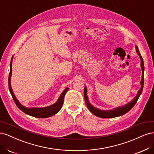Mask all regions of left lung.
Segmentation results:
<instances>
[{"mask_svg":"<svg viewBox=\"0 0 154 154\" xmlns=\"http://www.w3.org/2000/svg\"><path fill=\"white\" fill-rule=\"evenodd\" d=\"M136 52L137 54L139 56L141 59V67L142 69V78H141V88L137 92V95L135 96L133 100L130 101L128 103H127L126 105H124L123 106H120L118 107H116V108H114L113 109L111 110H101L100 109H97L96 107H94L88 101V98L87 96V89L86 86H85L84 88V98L85 101V103L87 105V108L91 112L95 115L97 117L101 118H116V117H118V116H123L125 114H126L129 110H131L133 106L135 105L137 103V101L139 99V96L141 94L143 89V85H144V62H143V59L141 57V55L139 53V51L138 49L137 46L136 45Z\"/></svg>","mask_w":154,"mask_h":154,"instance_id":"left-lung-1","label":"left lung"}]
</instances>
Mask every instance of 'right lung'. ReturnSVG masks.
Returning <instances> with one entry per match:
<instances>
[{"label":"right lung","mask_w":154,"mask_h":154,"mask_svg":"<svg viewBox=\"0 0 154 154\" xmlns=\"http://www.w3.org/2000/svg\"><path fill=\"white\" fill-rule=\"evenodd\" d=\"M13 56L11 58V62H10V74H9V78H8V85H9V90H10V92L11 93V94L13 97V99L15 101V103H16L17 106L21 110L22 112H24V113H26L27 115H29L31 116H32V117L35 118H49L51 117V116H54L57 113H58L60 111V110L61 109L63 103V100H64V97L65 95H66V92H67L69 88L66 87V89H65L60 96H59L58 99L57 101L55 103L51 105L48 106H45V107H31V108H29V107H26L24 106H23L22 105L20 104V103L18 100L17 99V97L14 94L13 89L11 88V74H12V61H13Z\"/></svg>","instance_id":"right-lung-1"}]
</instances>
